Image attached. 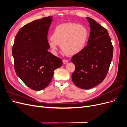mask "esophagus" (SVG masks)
<instances>
[{
    "mask_svg": "<svg viewBox=\"0 0 127 127\" xmlns=\"http://www.w3.org/2000/svg\"><path fill=\"white\" fill-rule=\"evenodd\" d=\"M63 61V63H64V64H66L68 63V60L67 59H64Z\"/></svg>",
    "mask_w": 127,
    "mask_h": 127,
    "instance_id": "34e87169",
    "label": "esophagus"
}]
</instances>
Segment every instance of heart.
Masks as SVG:
<instances>
[{
    "instance_id": "obj_1",
    "label": "heart",
    "mask_w": 127,
    "mask_h": 127,
    "mask_svg": "<svg viewBox=\"0 0 127 127\" xmlns=\"http://www.w3.org/2000/svg\"><path fill=\"white\" fill-rule=\"evenodd\" d=\"M88 37V31L85 26L75 23H65L58 25L53 31L49 45L53 51L56 52L61 44L64 52L69 56H74L85 47Z\"/></svg>"
}]
</instances>
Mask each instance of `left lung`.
<instances>
[{
  "label": "left lung",
  "instance_id": "obj_1",
  "mask_svg": "<svg viewBox=\"0 0 127 127\" xmlns=\"http://www.w3.org/2000/svg\"><path fill=\"white\" fill-rule=\"evenodd\" d=\"M87 19L91 28L88 44L71 59L75 66L71 76L72 82L84 90L90 89L103 81L113 54L112 43L106 29L93 19Z\"/></svg>",
  "mask_w": 127,
  "mask_h": 127
}]
</instances>
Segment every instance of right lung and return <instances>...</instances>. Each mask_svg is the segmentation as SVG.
Segmentation results:
<instances>
[{
  "label": "right lung",
  "instance_id": "obj_1",
  "mask_svg": "<svg viewBox=\"0 0 127 127\" xmlns=\"http://www.w3.org/2000/svg\"><path fill=\"white\" fill-rule=\"evenodd\" d=\"M52 16L26 24L18 31L12 48L14 68L26 85L41 91L51 82L53 72L63 60L49 52L48 33Z\"/></svg>",
  "mask_w": 127,
  "mask_h": 127
}]
</instances>
